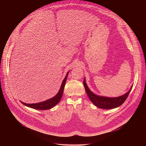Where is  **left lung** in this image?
Here are the masks:
<instances>
[{
  "label": "left lung",
  "mask_w": 146,
  "mask_h": 146,
  "mask_svg": "<svg viewBox=\"0 0 146 146\" xmlns=\"http://www.w3.org/2000/svg\"><path fill=\"white\" fill-rule=\"evenodd\" d=\"M83 84L85 91L91 102L97 107L103 109H113L121 106L126 100L133 86L132 85L130 89L125 94L118 97L111 98L97 96L92 92L86 84L85 78L84 79Z\"/></svg>",
  "instance_id": "obj_1"
}]
</instances>
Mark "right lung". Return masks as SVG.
I'll return each mask as SVG.
<instances>
[{
  "label": "right lung",
  "mask_w": 146,
  "mask_h": 146,
  "mask_svg": "<svg viewBox=\"0 0 146 146\" xmlns=\"http://www.w3.org/2000/svg\"><path fill=\"white\" fill-rule=\"evenodd\" d=\"M68 72L66 75V77L64 78V79L63 80L62 83L61 84V88L60 90L58 91V93L53 98L49 99L46 101H45L44 102H40V103H37V104H25L23 103L22 102H21V103L23 104H24L25 106L35 109V110H49L52 108V107H53L54 106H55L56 104H58L63 95V90H64V87L65 85V83L67 80V78L68 76Z\"/></svg>",
  "instance_id": "obj_1"
}]
</instances>
